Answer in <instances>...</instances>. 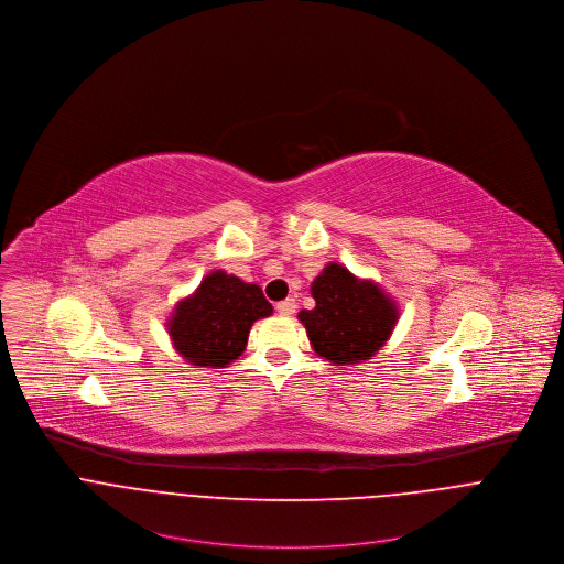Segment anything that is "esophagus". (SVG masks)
<instances>
[{"label": "esophagus", "mask_w": 564, "mask_h": 564, "mask_svg": "<svg viewBox=\"0 0 564 564\" xmlns=\"http://www.w3.org/2000/svg\"><path fill=\"white\" fill-rule=\"evenodd\" d=\"M275 308H278V313H280V315H293V313H295V308H297V302H295L293 297H286V300L278 302V304H275Z\"/></svg>", "instance_id": "obj_1"}]
</instances>
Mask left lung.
<instances>
[{
	"label": "left lung",
	"mask_w": 564,
	"mask_h": 564,
	"mask_svg": "<svg viewBox=\"0 0 564 564\" xmlns=\"http://www.w3.org/2000/svg\"><path fill=\"white\" fill-rule=\"evenodd\" d=\"M313 308L297 313L313 351L337 365L371 360L398 322L395 302L371 280L330 262L313 280Z\"/></svg>",
	"instance_id": "8db88e82"
}]
</instances>
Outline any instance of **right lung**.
Segmentation results:
<instances>
[{"label":"right lung","mask_w":564,"mask_h":564,"mask_svg":"<svg viewBox=\"0 0 564 564\" xmlns=\"http://www.w3.org/2000/svg\"><path fill=\"white\" fill-rule=\"evenodd\" d=\"M271 313L273 306L258 284L213 271L193 295L177 302L169 335L188 365L221 369L242 356L253 322Z\"/></svg>","instance_id":"right-lung-1"}]
</instances>
